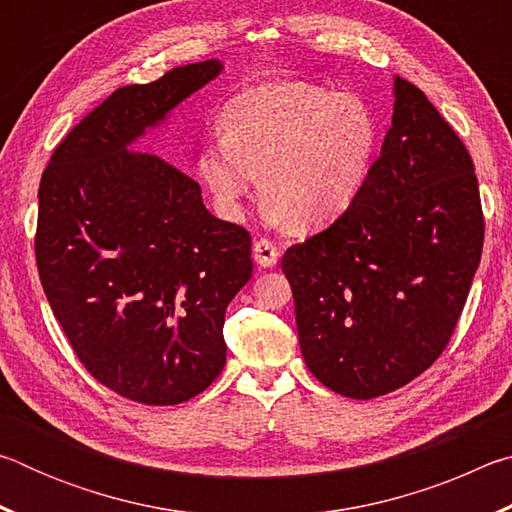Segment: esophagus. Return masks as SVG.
<instances>
[{
	"label": "esophagus",
	"mask_w": 512,
	"mask_h": 512,
	"mask_svg": "<svg viewBox=\"0 0 512 512\" xmlns=\"http://www.w3.org/2000/svg\"><path fill=\"white\" fill-rule=\"evenodd\" d=\"M253 255H255V262L259 266H275L277 259H280V248H277L271 239H257L255 246H253Z\"/></svg>",
	"instance_id": "1"
}]
</instances>
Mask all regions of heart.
I'll return each mask as SVG.
<instances>
[{
    "mask_svg": "<svg viewBox=\"0 0 512 512\" xmlns=\"http://www.w3.org/2000/svg\"><path fill=\"white\" fill-rule=\"evenodd\" d=\"M223 137L198 153V171L235 214L259 176L268 214L291 230L339 219L359 201L379 144V121L357 94L273 81L225 106Z\"/></svg>",
    "mask_w": 512,
    "mask_h": 512,
    "instance_id": "heart-1",
    "label": "heart"
}]
</instances>
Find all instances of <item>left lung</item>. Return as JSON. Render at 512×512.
<instances>
[{"mask_svg":"<svg viewBox=\"0 0 512 512\" xmlns=\"http://www.w3.org/2000/svg\"><path fill=\"white\" fill-rule=\"evenodd\" d=\"M393 85V126L359 201L282 257L307 368L352 400L393 393L433 366L483 250L470 153L420 88L402 76Z\"/></svg>","mask_w":512,"mask_h":512,"instance_id":"8db88e82","label":"left lung"}]
</instances>
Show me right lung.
<instances>
[{
    "label": "right lung",
    "mask_w": 512,
    "mask_h": 512,
    "mask_svg": "<svg viewBox=\"0 0 512 512\" xmlns=\"http://www.w3.org/2000/svg\"><path fill=\"white\" fill-rule=\"evenodd\" d=\"M221 72L219 60L126 85L69 131L38 189L42 289L90 375L126 400L171 406L225 363V309L253 275L250 235L205 210L201 185L126 146Z\"/></svg>",
    "instance_id": "1"
}]
</instances>
